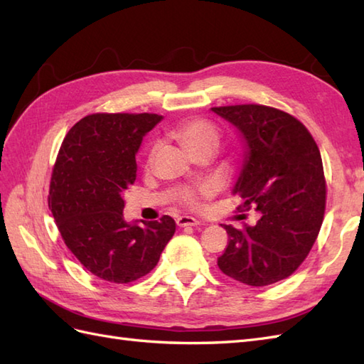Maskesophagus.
<instances>
[{
    "label": "esophagus",
    "instance_id": "1",
    "mask_svg": "<svg viewBox=\"0 0 364 364\" xmlns=\"http://www.w3.org/2000/svg\"><path fill=\"white\" fill-rule=\"evenodd\" d=\"M176 224L179 227H198V225H203L202 220L193 218V216H181L176 219Z\"/></svg>",
    "mask_w": 364,
    "mask_h": 364
}]
</instances>
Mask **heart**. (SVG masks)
<instances>
[{
    "label": "heart",
    "instance_id": "heart-1",
    "mask_svg": "<svg viewBox=\"0 0 364 364\" xmlns=\"http://www.w3.org/2000/svg\"><path fill=\"white\" fill-rule=\"evenodd\" d=\"M173 137L190 156H196L199 153L213 154L215 149L219 146L220 140L218 128L213 125V123L203 119H190L182 122L181 125H177L174 128ZM198 196L199 193L196 191H183L181 200L185 205L194 207L198 202Z\"/></svg>",
    "mask_w": 364,
    "mask_h": 364
}]
</instances>
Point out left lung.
Here are the masks:
<instances>
[{
    "mask_svg": "<svg viewBox=\"0 0 364 364\" xmlns=\"http://www.w3.org/2000/svg\"><path fill=\"white\" fill-rule=\"evenodd\" d=\"M244 141V161L233 187L241 210L258 223L224 225L228 245L219 269L242 284L262 287L286 279L306 259L320 233L326 207L323 161L314 137L290 114L262 105L211 108Z\"/></svg>",
    "mask_w": 364,
    "mask_h": 364,
    "instance_id": "1",
    "label": "left lung"
}]
</instances>
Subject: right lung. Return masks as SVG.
Returning a JSON list of instances; mask_svg holds the SVG:
<instances>
[{"label":"right lung","instance_id":"right-lung-1","mask_svg":"<svg viewBox=\"0 0 364 364\" xmlns=\"http://www.w3.org/2000/svg\"><path fill=\"white\" fill-rule=\"evenodd\" d=\"M157 114H91L69 129L57 156L49 208L68 249L100 279L127 284L151 272L176 232L170 216L127 223L123 193Z\"/></svg>","mask_w":364,"mask_h":364}]
</instances>
